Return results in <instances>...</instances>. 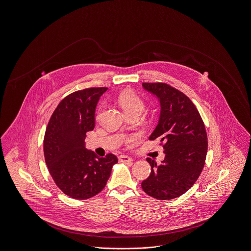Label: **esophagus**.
<instances>
[{
  "mask_svg": "<svg viewBox=\"0 0 251 251\" xmlns=\"http://www.w3.org/2000/svg\"><path fill=\"white\" fill-rule=\"evenodd\" d=\"M118 159L121 163H132L133 162V159L131 157H128V156H125V155L119 156Z\"/></svg>",
  "mask_w": 251,
  "mask_h": 251,
  "instance_id": "esophagus-1",
  "label": "esophagus"
}]
</instances>
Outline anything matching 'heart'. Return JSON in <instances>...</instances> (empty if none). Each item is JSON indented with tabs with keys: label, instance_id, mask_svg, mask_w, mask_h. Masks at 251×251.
Instances as JSON below:
<instances>
[{
	"label": "heart",
	"instance_id": "heart-1",
	"mask_svg": "<svg viewBox=\"0 0 251 251\" xmlns=\"http://www.w3.org/2000/svg\"><path fill=\"white\" fill-rule=\"evenodd\" d=\"M117 102L126 114L139 113L144 110V102L137 94L133 92H123L118 96Z\"/></svg>",
	"mask_w": 251,
	"mask_h": 251
}]
</instances>
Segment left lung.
<instances>
[{
	"instance_id": "obj_1",
	"label": "left lung",
	"mask_w": 251,
	"mask_h": 251,
	"mask_svg": "<svg viewBox=\"0 0 251 251\" xmlns=\"http://www.w3.org/2000/svg\"><path fill=\"white\" fill-rule=\"evenodd\" d=\"M142 87L160 102L159 121L149 139L164 143L165 159L161 165L146 159L151 173L141 188L154 198L170 200L189 191L198 179L207 155V133L194 103L183 92L162 83H143Z\"/></svg>"
}]
</instances>
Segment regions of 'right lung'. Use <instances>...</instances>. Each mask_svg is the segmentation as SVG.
Here are the masks:
<instances>
[{
    "label": "right lung",
    "instance_id": "1",
    "mask_svg": "<svg viewBox=\"0 0 251 251\" xmlns=\"http://www.w3.org/2000/svg\"><path fill=\"white\" fill-rule=\"evenodd\" d=\"M106 87L69 94L56 107L44 137V157L56 186L75 199H87L106 186L117 158H99L86 149V132L95 127V112Z\"/></svg>",
    "mask_w": 251,
    "mask_h": 251
}]
</instances>
